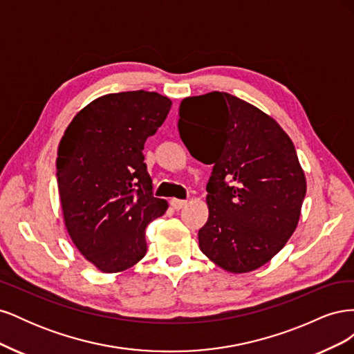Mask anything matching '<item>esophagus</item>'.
Wrapping results in <instances>:
<instances>
[{
	"label": "esophagus",
	"instance_id": "obj_1",
	"mask_svg": "<svg viewBox=\"0 0 354 354\" xmlns=\"http://www.w3.org/2000/svg\"><path fill=\"white\" fill-rule=\"evenodd\" d=\"M169 203H171V207H173L174 209H181V208H185L186 205H187V201H181V199H176V198H173L169 201Z\"/></svg>",
	"mask_w": 354,
	"mask_h": 354
}]
</instances>
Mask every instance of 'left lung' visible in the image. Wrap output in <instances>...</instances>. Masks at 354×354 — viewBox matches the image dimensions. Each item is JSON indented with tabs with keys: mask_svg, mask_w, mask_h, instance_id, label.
Listing matches in <instances>:
<instances>
[{
	"mask_svg": "<svg viewBox=\"0 0 354 354\" xmlns=\"http://www.w3.org/2000/svg\"><path fill=\"white\" fill-rule=\"evenodd\" d=\"M178 116L190 155L212 164L201 251L230 273L260 269L301 216L306 176L292 140L270 115L229 93L186 97Z\"/></svg>",
	"mask_w": 354,
	"mask_h": 354,
	"instance_id": "left-lung-1",
	"label": "left lung"
}]
</instances>
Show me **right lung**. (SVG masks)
Masks as SVG:
<instances>
[{
    "label": "right lung",
    "mask_w": 354,
    "mask_h": 354,
    "mask_svg": "<svg viewBox=\"0 0 354 354\" xmlns=\"http://www.w3.org/2000/svg\"><path fill=\"white\" fill-rule=\"evenodd\" d=\"M171 104L155 91L104 94L73 116L59 143L65 227L84 259L103 273H121L140 261L147 224L168 208L152 195L143 149Z\"/></svg>",
    "instance_id": "obj_1"
}]
</instances>
